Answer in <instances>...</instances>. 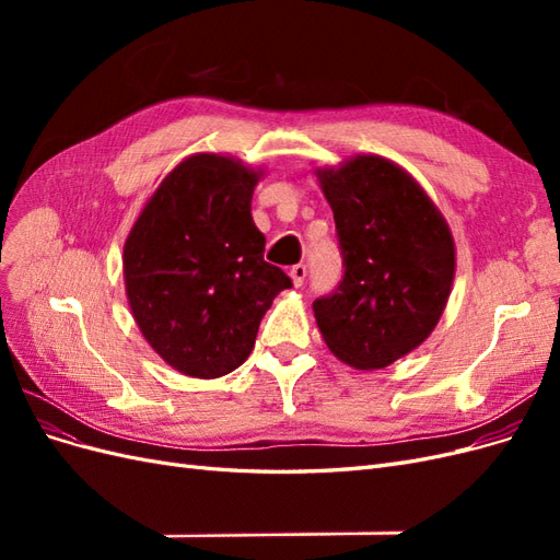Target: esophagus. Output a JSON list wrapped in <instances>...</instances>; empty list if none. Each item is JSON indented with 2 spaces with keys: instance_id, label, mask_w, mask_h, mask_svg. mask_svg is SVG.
I'll return each instance as SVG.
<instances>
[{
  "instance_id": "1",
  "label": "esophagus",
  "mask_w": 560,
  "mask_h": 560,
  "mask_svg": "<svg viewBox=\"0 0 560 560\" xmlns=\"http://www.w3.org/2000/svg\"><path fill=\"white\" fill-rule=\"evenodd\" d=\"M306 276H308V268L303 264H296V266L290 268V278H292L294 287H301L303 282H306Z\"/></svg>"
}]
</instances>
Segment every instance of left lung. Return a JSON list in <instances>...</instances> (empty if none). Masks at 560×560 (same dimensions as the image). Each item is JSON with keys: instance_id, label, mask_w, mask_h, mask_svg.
<instances>
[{"instance_id": "left-lung-1", "label": "left lung", "mask_w": 560, "mask_h": 560, "mask_svg": "<svg viewBox=\"0 0 560 560\" xmlns=\"http://www.w3.org/2000/svg\"><path fill=\"white\" fill-rule=\"evenodd\" d=\"M334 212L346 273L317 299V329L334 358L374 371L416 350L434 331L455 278L448 222L401 165L358 154L315 167Z\"/></svg>"}]
</instances>
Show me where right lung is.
I'll use <instances>...</instances> for the list:
<instances>
[{
    "instance_id": "right-lung-1",
    "label": "right lung",
    "mask_w": 560,
    "mask_h": 560,
    "mask_svg": "<svg viewBox=\"0 0 560 560\" xmlns=\"http://www.w3.org/2000/svg\"><path fill=\"white\" fill-rule=\"evenodd\" d=\"M261 167L200 151L167 173L124 243L130 313L144 341L175 371L219 378L254 348L273 299L292 287L264 261L252 194Z\"/></svg>"
}]
</instances>
